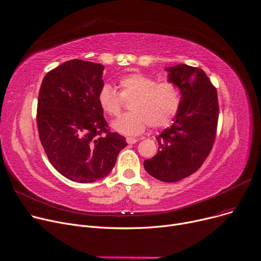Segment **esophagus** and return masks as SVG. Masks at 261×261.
Here are the masks:
<instances>
[{"instance_id":"obj_1","label":"esophagus","mask_w":261,"mask_h":261,"mask_svg":"<svg viewBox=\"0 0 261 261\" xmlns=\"http://www.w3.org/2000/svg\"><path fill=\"white\" fill-rule=\"evenodd\" d=\"M138 140L136 139V138H132V137H128V138H126V142L128 143V144H134V143H136L137 142Z\"/></svg>"}]
</instances>
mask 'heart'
<instances>
[{"instance_id":"obj_1","label":"heart","mask_w":261,"mask_h":261,"mask_svg":"<svg viewBox=\"0 0 261 261\" xmlns=\"http://www.w3.org/2000/svg\"><path fill=\"white\" fill-rule=\"evenodd\" d=\"M120 93L109 85L98 91V105L104 113L118 117L124 100H133L130 113L113 122V128L120 134L135 136L141 134L147 125L161 128L169 125L178 114L181 94L178 87L170 81L157 82L140 73H132L119 81Z\"/></svg>"}]
</instances>
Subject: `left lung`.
<instances>
[{"label": "left lung", "mask_w": 261, "mask_h": 261, "mask_svg": "<svg viewBox=\"0 0 261 261\" xmlns=\"http://www.w3.org/2000/svg\"><path fill=\"white\" fill-rule=\"evenodd\" d=\"M180 91L181 103L172 125L156 137L158 153L144 160V169L166 182L178 181L200 169L216 139L218 94L205 72L187 65L165 69Z\"/></svg>", "instance_id": "obj_1"}]
</instances>
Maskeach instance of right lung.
<instances>
[{
    "label": "right lung",
    "instance_id": "1",
    "mask_svg": "<svg viewBox=\"0 0 261 261\" xmlns=\"http://www.w3.org/2000/svg\"><path fill=\"white\" fill-rule=\"evenodd\" d=\"M104 66L66 61L44 76L37 105V126L53 167L68 179L93 182L113 170L125 138L110 133L98 105Z\"/></svg>",
    "mask_w": 261,
    "mask_h": 261
}]
</instances>
